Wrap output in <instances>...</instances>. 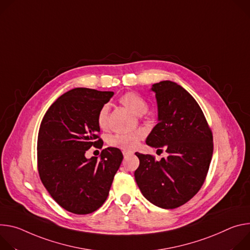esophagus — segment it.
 Returning <instances> with one entry per match:
<instances>
[{
	"instance_id": "obj_1",
	"label": "esophagus",
	"mask_w": 250,
	"mask_h": 250,
	"mask_svg": "<svg viewBox=\"0 0 250 250\" xmlns=\"http://www.w3.org/2000/svg\"><path fill=\"white\" fill-rule=\"evenodd\" d=\"M132 153L131 152H129V151H123V155H124V158H126L127 156H129V155H131Z\"/></svg>"
}]
</instances>
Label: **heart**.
Returning <instances> with one entry per match:
<instances>
[{"label": "heart", "instance_id": "1", "mask_svg": "<svg viewBox=\"0 0 250 250\" xmlns=\"http://www.w3.org/2000/svg\"><path fill=\"white\" fill-rule=\"evenodd\" d=\"M121 104H123L130 112L137 116H141L146 113L148 109L147 102L136 92H127L120 98ZM108 111L107 105H104L98 113L97 123L101 129H106L108 125ZM142 138L141 132L134 133H118L109 138L108 143L110 146L119 148L122 150H133L137 147Z\"/></svg>", "mask_w": 250, "mask_h": 250}]
</instances>
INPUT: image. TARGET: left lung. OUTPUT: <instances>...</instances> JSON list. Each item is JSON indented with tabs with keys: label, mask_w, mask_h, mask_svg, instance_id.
Segmentation results:
<instances>
[{
	"label": "left lung",
	"mask_w": 250,
	"mask_h": 250,
	"mask_svg": "<svg viewBox=\"0 0 250 250\" xmlns=\"http://www.w3.org/2000/svg\"><path fill=\"white\" fill-rule=\"evenodd\" d=\"M158 105V124L146 144L164 148L167 158L135 153L140 165L134 176L143 196L162 208H176L202 188L212 157V133L203 111L178 83L164 80L152 85Z\"/></svg>",
	"instance_id": "1"
}]
</instances>
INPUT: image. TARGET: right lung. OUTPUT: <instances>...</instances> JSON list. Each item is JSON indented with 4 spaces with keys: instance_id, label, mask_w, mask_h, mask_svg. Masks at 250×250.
Instances as JSON below:
<instances>
[{
    "instance_id": "1",
    "label": "right lung",
    "mask_w": 250,
    "mask_h": 250,
    "mask_svg": "<svg viewBox=\"0 0 250 250\" xmlns=\"http://www.w3.org/2000/svg\"><path fill=\"white\" fill-rule=\"evenodd\" d=\"M112 91L71 89L46 111L38 136V169L51 198L75 214H87L106 201L123 160L118 148L103 149L100 160L87 159L92 146L102 148L97 116Z\"/></svg>"
}]
</instances>
